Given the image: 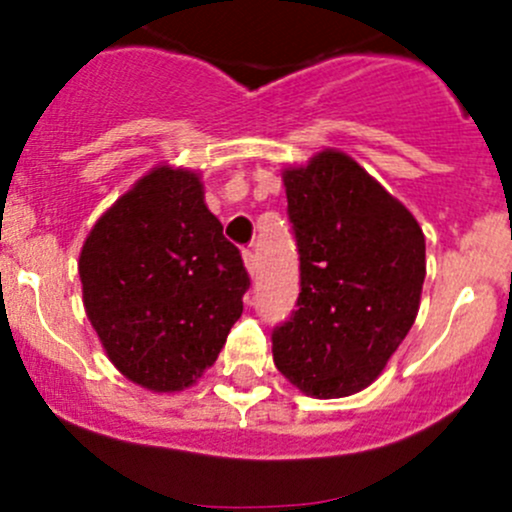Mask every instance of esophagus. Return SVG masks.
<instances>
[{
	"label": "esophagus",
	"instance_id": "esophagus-1",
	"mask_svg": "<svg viewBox=\"0 0 512 512\" xmlns=\"http://www.w3.org/2000/svg\"><path fill=\"white\" fill-rule=\"evenodd\" d=\"M242 260H245V267L250 270V275H255L257 270V255L252 247H247V250H242Z\"/></svg>",
	"mask_w": 512,
	"mask_h": 512
}]
</instances>
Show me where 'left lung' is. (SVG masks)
I'll list each match as a JSON object with an SVG mask.
<instances>
[{
    "mask_svg": "<svg viewBox=\"0 0 512 512\" xmlns=\"http://www.w3.org/2000/svg\"><path fill=\"white\" fill-rule=\"evenodd\" d=\"M285 188L299 297L272 329L275 366L317 399L356 394L414 324L426 240L414 215L344 153L285 170Z\"/></svg>",
    "mask_w": 512,
    "mask_h": 512,
    "instance_id": "1",
    "label": "left lung"
}]
</instances>
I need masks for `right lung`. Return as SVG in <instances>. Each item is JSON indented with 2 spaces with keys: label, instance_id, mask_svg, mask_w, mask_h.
<instances>
[{
  "label": "right lung",
  "instance_id": "obj_1",
  "mask_svg": "<svg viewBox=\"0 0 512 512\" xmlns=\"http://www.w3.org/2000/svg\"><path fill=\"white\" fill-rule=\"evenodd\" d=\"M108 359L151 391L195 384L242 314L250 275L190 170L160 168L116 200L79 260Z\"/></svg>",
  "mask_w": 512,
  "mask_h": 512
}]
</instances>
